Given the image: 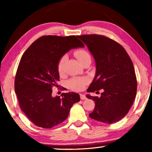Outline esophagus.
Returning <instances> with one entry per match:
<instances>
[{
  "label": "esophagus",
  "instance_id": "obj_1",
  "mask_svg": "<svg viewBox=\"0 0 152 152\" xmlns=\"http://www.w3.org/2000/svg\"><path fill=\"white\" fill-rule=\"evenodd\" d=\"M80 98H81V99H86V95L84 94H80Z\"/></svg>",
  "mask_w": 152,
  "mask_h": 152
}]
</instances>
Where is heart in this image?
<instances>
[{
    "label": "heart",
    "instance_id": "b5f03b06",
    "mask_svg": "<svg viewBox=\"0 0 152 152\" xmlns=\"http://www.w3.org/2000/svg\"><path fill=\"white\" fill-rule=\"evenodd\" d=\"M75 56L77 58V59L80 61L81 64H83L87 59H91V56L89 55L88 52H86L85 50L81 49L77 50L75 52ZM68 56L67 55H64L60 58L59 62L57 64V70L59 74H62L64 70V66L66 61H67ZM89 82L88 79L87 77H74L70 80L68 82V86L72 90L80 91H82L85 88L86 84Z\"/></svg>",
    "mask_w": 152,
    "mask_h": 152
}]
</instances>
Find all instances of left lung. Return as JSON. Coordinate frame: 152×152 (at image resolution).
Masks as SVG:
<instances>
[{
  "instance_id": "left-lung-1",
  "label": "left lung",
  "mask_w": 152,
  "mask_h": 152,
  "mask_svg": "<svg viewBox=\"0 0 152 152\" xmlns=\"http://www.w3.org/2000/svg\"><path fill=\"white\" fill-rule=\"evenodd\" d=\"M77 37L87 45L96 66L87 92L103 91L99 97L86 95L95 104L89 117L107 124L118 122L127 114L136 95V76L132 59L121 45L108 37L97 34Z\"/></svg>"
}]
</instances>
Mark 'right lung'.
<instances>
[{"mask_svg":"<svg viewBox=\"0 0 152 152\" xmlns=\"http://www.w3.org/2000/svg\"><path fill=\"white\" fill-rule=\"evenodd\" d=\"M84 47L75 36L48 35L35 41L26 50L18 65L14 89L20 109L32 123L50 129L68 118L70 108L80 101L78 93H62L52 96L58 86L60 58L72 48Z\"/></svg>","mask_w":152,"mask_h":152,"instance_id":"obj_1","label":"right lung"}]
</instances>
